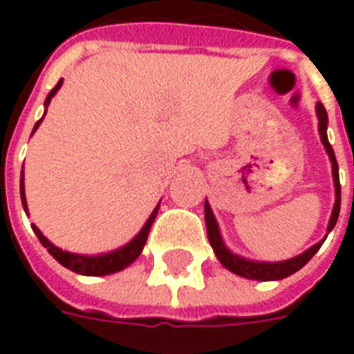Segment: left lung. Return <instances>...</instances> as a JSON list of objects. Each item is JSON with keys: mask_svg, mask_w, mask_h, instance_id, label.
Here are the masks:
<instances>
[{"mask_svg": "<svg viewBox=\"0 0 354 354\" xmlns=\"http://www.w3.org/2000/svg\"><path fill=\"white\" fill-rule=\"evenodd\" d=\"M62 87V80L58 81L57 87L53 88L47 96V100H45V106H49L50 98L57 94L58 88ZM43 117L35 123L34 134L37 131V127L41 124ZM22 169H24V165H22ZM20 199H22V207L26 210L28 214V205H26V192H24V170L20 172ZM157 210H159V205L155 207V210L151 212V216L147 218V222L144 223V227L138 231V235L129 241L127 245L121 246V248H117V250H111V252H106V254H98V256H83V254H73V252H68V250H62V248H58L50 243L49 239L43 235L39 227L32 223V230L34 233L37 235L39 239V243H41L45 248H47V252L55 258V260L60 263V266H64L66 269H70L73 273H80V274H87V277H102V274H111V273H117V271H121L124 267H129L132 261L138 258L140 254H142V248L146 245L147 241V233H149V227H151V223H153L155 216H157Z\"/></svg>", "mask_w": 354, "mask_h": 354, "instance_id": "8db88e82", "label": "left lung"}]
</instances>
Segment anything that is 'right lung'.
<instances>
[{"instance_id":"add662e5","label":"right lung","mask_w":354,"mask_h":354,"mask_svg":"<svg viewBox=\"0 0 354 354\" xmlns=\"http://www.w3.org/2000/svg\"><path fill=\"white\" fill-rule=\"evenodd\" d=\"M320 111V109H319ZM332 162H334V178H335V185H337V162L334 161V157H332ZM337 189V187H335ZM205 216H207V230H208V237H210V225L214 223V230L218 231L216 227V220L214 216H212V210L208 205H205ZM337 216H339V199H335L334 210H332V216H330V223H328V231L334 230L335 222H337ZM211 220L208 221L207 218ZM218 235V233H216ZM322 246V243L319 245L311 246L309 250H305L304 254H299L297 258L294 260H288L286 263H250V261L241 260V258H235L233 260V256L230 252H225L223 250V256L225 258H220L222 263L227 269H231L233 273L241 274V277H246V279H258V281H277V279H282V277H288V274L296 273L297 269H301V267L307 263V261L311 260L315 254L319 252V248Z\"/></svg>"}]
</instances>
